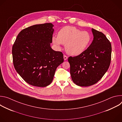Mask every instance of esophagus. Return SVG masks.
I'll return each mask as SVG.
<instances>
[{"label":"esophagus","mask_w":122,"mask_h":122,"mask_svg":"<svg viewBox=\"0 0 122 122\" xmlns=\"http://www.w3.org/2000/svg\"><path fill=\"white\" fill-rule=\"evenodd\" d=\"M67 56H65V55H64V60H67Z\"/></svg>","instance_id":"obj_1"}]
</instances>
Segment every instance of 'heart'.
Instances as JSON below:
<instances>
[{"label": "heart", "mask_w": 122, "mask_h": 122, "mask_svg": "<svg viewBox=\"0 0 122 122\" xmlns=\"http://www.w3.org/2000/svg\"><path fill=\"white\" fill-rule=\"evenodd\" d=\"M91 41V35L87 31H81L72 26L61 28L57 36H53L52 42L58 48L65 45L66 53L72 56H78L87 49Z\"/></svg>", "instance_id": "heart-1"}]
</instances>
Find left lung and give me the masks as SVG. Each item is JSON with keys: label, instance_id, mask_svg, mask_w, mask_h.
Returning <instances> with one entry per match:
<instances>
[{"label": "left lung", "instance_id": "obj_1", "mask_svg": "<svg viewBox=\"0 0 122 122\" xmlns=\"http://www.w3.org/2000/svg\"><path fill=\"white\" fill-rule=\"evenodd\" d=\"M94 39L83 53L69 57L73 81L80 86H89L98 81L107 72L111 61L112 46L103 33L92 28Z\"/></svg>", "mask_w": 122, "mask_h": 122}]
</instances>
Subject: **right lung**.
<instances>
[{"mask_svg": "<svg viewBox=\"0 0 122 122\" xmlns=\"http://www.w3.org/2000/svg\"><path fill=\"white\" fill-rule=\"evenodd\" d=\"M51 23L22 30L13 44L12 54L15 70L28 84L42 87L53 81L56 68L64 62L61 51L51 49L54 29Z\"/></svg>", "mask_w": 122, "mask_h": 122, "instance_id": "add662e5", "label": "right lung"}]
</instances>
